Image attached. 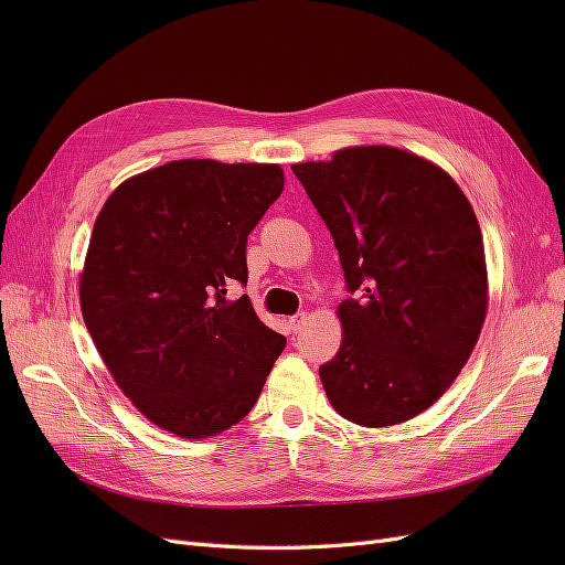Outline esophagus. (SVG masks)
Masks as SVG:
<instances>
[{
    "instance_id": "obj_1",
    "label": "esophagus",
    "mask_w": 565,
    "mask_h": 565,
    "mask_svg": "<svg viewBox=\"0 0 565 565\" xmlns=\"http://www.w3.org/2000/svg\"><path fill=\"white\" fill-rule=\"evenodd\" d=\"M306 320H309V316H306V313H297V316L289 318V328H292L295 332H299V330L303 328V324H306Z\"/></svg>"
}]
</instances>
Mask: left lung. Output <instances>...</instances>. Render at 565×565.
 <instances>
[{"label":"left lung","mask_w":565,"mask_h":565,"mask_svg":"<svg viewBox=\"0 0 565 565\" xmlns=\"http://www.w3.org/2000/svg\"><path fill=\"white\" fill-rule=\"evenodd\" d=\"M349 292L341 347L320 367L337 413L380 429L429 409L467 365L488 313L483 235L438 164L393 146H349L299 162Z\"/></svg>","instance_id":"left-lung-1"}]
</instances>
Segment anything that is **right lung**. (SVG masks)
Segmentation results:
<instances>
[{
  "instance_id": "obj_1",
  "label": "right lung",
  "mask_w": 565,
  "mask_h": 565,
  "mask_svg": "<svg viewBox=\"0 0 565 565\" xmlns=\"http://www.w3.org/2000/svg\"><path fill=\"white\" fill-rule=\"evenodd\" d=\"M282 185L280 164L174 160L119 183L96 216L84 324L134 407L179 438L241 422L285 349L247 295L226 299Z\"/></svg>"
}]
</instances>
